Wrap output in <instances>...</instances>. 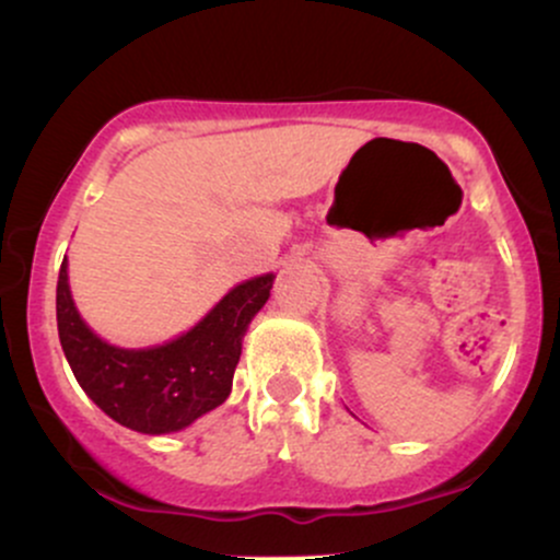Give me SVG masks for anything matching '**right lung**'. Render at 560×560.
<instances>
[{"mask_svg": "<svg viewBox=\"0 0 560 560\" xmlns=\"http://www.w3.org/2000/svg\"><path fill=\"white\" fill-rule=\"evenodd\" d=\"M270 287L273 273L255 276L177 340L127 350L108 346L82 322L63 257L55 298L60 346L77 383L110 420L138 433H175L229 398L244 331L266 305Z\"/></svg>", "mask_w": 560, "mask_h": 560, "instance_id": "add662e5", "label": "right lung"}]
</instances>
